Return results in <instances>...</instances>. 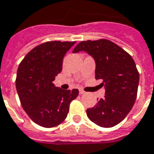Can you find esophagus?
<instances>
[{
	"mask_svg": "<svg viewBox=\"0 0 154 154\" xmlns=\"http://www.w3.org/2000/svg\"><path fill=\"white\" fill-rule=\"evenodd\" d=\"M79 94H86V92L84 90H83V89H79Z\"/></svg>",
	"mask_w": 154,
	"mask_h": 154,
	"instance_id": "obj_1",
	"label": "esophagus"
}]
</instances>
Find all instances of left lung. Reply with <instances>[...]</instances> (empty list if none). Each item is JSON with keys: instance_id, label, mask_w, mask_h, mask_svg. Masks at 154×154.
<instances>
[{"instance_id": "8db88e82", "label": "left lung", "mask_w": 154, "mask_h": 154, "mask_svg": "<svg viewBox=\"0 0 154 154\" xmlns=\"http://www.w3.org/2000/svg\"><path fill=\"white\" fill-rule=\"evenodd\" d=\"M84 51L95 60V79H101L105 96L94 107L87 109L92 122L101 127H112L123 121L134 105L139 72L134 60L121 47L105 38L80 42L73 53Z\"/></svg>"}]
</instances>
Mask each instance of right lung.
Here are the masks:
<instances>
[{
    "mask_svg": "<svg viewBox=\"0 0 154 154\" xmlns=\"http://www.w3.org/2000/svg\"><path fill=\"white\" fill-rule=\"evenodd\" d=\"M76 41H47L34 47L20 62L16 88L21 104L38 125L51 128L67 116L71 102L78 90H63L52 82L62 70L66 53Z\"/></svg>",
    "mask_w": 154,
    "mask_h": 154,
    "instance_id": "obj_1",
    "label": "right lung"
}]
</instances>
